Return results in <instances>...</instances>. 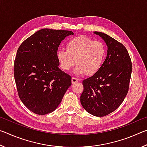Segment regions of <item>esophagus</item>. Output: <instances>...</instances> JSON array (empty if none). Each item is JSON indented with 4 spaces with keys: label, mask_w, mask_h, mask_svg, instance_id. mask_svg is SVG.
<instances>
[{
    "label": "esophagus",
    "mask_w": 147,
    "mask_h": 147,
    "mask_svg": "<svg viewBox=\"0 0 147 147\" xmlns=\"http://www.w3.org/2000/svg\"><path fill=\"white\" fill-rule=\"evenodd\" d=\"M79 80H80L79 78H76V77H73V78H72V83H73V84L76 83V82L79 81Z\"/></svg>",
    "instance_id": "34e87169"
}]
</instances>
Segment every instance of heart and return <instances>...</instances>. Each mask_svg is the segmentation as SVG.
<instances>
[{
  "label": "heart",
  "mask_w": 147,
  "mask_h": 147,
  "mask_svg": "<svg viewBox=\"0 0 147 147\" xmlns=\"http://www.w3.org/2000/svg\"><path fill=\"white\" fill-rule=\"evenodd\" d=\"M66 49H59L57 52V59L61 69L69 71L76 63L74 73H85L88 75L94 74L100 69L106 54L102 42L86 36L71 39L67 43Z\"/></svg>",
  "instance_id": "b5f03b06"
}]
</instances>
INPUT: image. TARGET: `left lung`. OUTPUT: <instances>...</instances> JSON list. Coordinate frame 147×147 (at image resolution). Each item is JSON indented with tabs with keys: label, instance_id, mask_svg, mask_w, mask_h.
I'll list each match as a JSON object with an SVG mask.
<instances>
[{
	"label": "left lung",
	"instance_id": "1",
	"mask_svg": "<svg viewBox=\"0 0 147 147\" xmlns=\"http://www.w3.org/2000/svg\"><path fill=\"white\" fill-rule=\"evenodd\" d=\"M108 46V54L100 69L82 82L80 96L83 108L91 115L104 117L117 109L129 89L132 64L123 44L102 32H94Z\"/></svg>",
	"mask_w": 147,
	"mask_h": 147
}]
</instances>
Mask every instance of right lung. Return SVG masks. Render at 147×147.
<instances>
[{
  "label": "right lung",
  "instance_id": "add662e5",
  "mask_svg": "<svg viewBox=\"0 0 147 147\" xmlns=\"http://www.w3.org/2000/svg\"><path fill=\"white\" fill-rule=\"evenodd\" d=\"M73 32L41 29L17 49L13 74L19 98L38 115L54 111L71 86V76L58 67L57 52L61 41Z\"/></svg>",
  "mask_w": 147,
  "mask_h": 147
}]
</instances>
